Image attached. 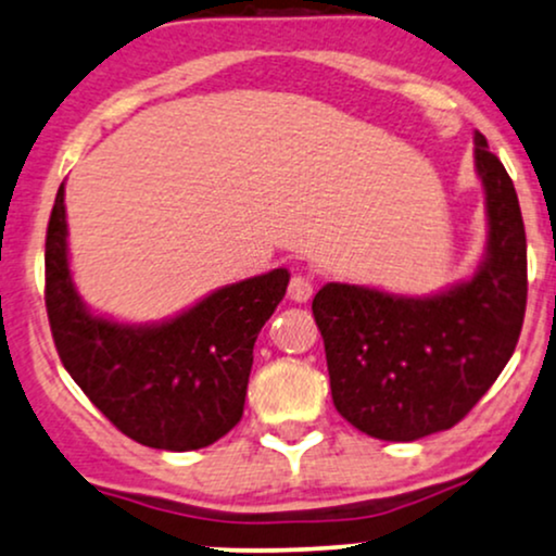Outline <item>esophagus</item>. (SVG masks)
<instances>
[{"instance_id":"34e87169","label":"esophagus","mask_w":556,"mask_h":556,"mask_svg":"<svg viewBox=\"0 0 556 556\" xmlns=\"http://www.w3.org/2000/svg\"><path fill=\"white\" fill-rule=\"evenodd\" d=\"M312 293H315V286H312L309 278L299 276V273H296V276H291V280H289V299H291V302H296V304L309 302Z\"/></svg>"}]
</instances>
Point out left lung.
Returning a JSON list of instances; mask_svg holds the SVG:
<instances>
[{"instance_id":"8db88e82","label":"left lung","mask_w":556,"mask_h":556,"mask_svg":"<svg viewBox=\"0 0 556 556\" xmlns=\"http://www.w3.org/2000/svg\"><path fill=\"white\" fill-rule=\"evenodd\" d=\"M489 239L468 280L397 296L325 283L312 312L325 341L332 403L358 432L414 442L455 427L510 362L526 315V228L505 166L473 135Z\"/></svg>"}]
</instances>
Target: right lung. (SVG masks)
Masks as SVG:
<instances>
[{
    "label": "right lung",
    "instance_id": "1",
    "mask_svg": "<svg viewBox=\"0 0 556 556\" xmlns=\"http://www.w3.org/2000/svg\"><path fill=\"white\" fill-rule=\"evenodd\" d=\"M289 286L265 273L207 293L172 319L127 325L93 315L72 283L64 185L46 231V312L59 358L106 419L146 447L213 445L244 414L252 349Z\"/></svg>",
    "mask_w": 556,
    "mask_h": 556
}]
</instances>
